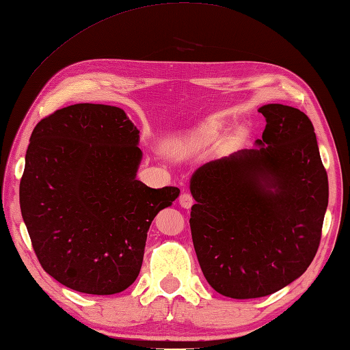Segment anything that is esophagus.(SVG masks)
Instances as JSON below:
<instances>
[{"label": "esophagus", "instance_id": "34e87169", "mask_svg": "<svg viewBox=\"0 0 350 350\" xmlns=\"http://www.w3.org/2000/svg\"><path fill=\"white\" fill-rule=\"evenodd\" d=\"M178 204H180L183 208H191V206L193 204V198L189 192H183L178 198Z\"/></svg>", "mask_w": 350, "mask_h": 350}]
</instances>
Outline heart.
Returning a JSON list of instances; mask_svg holds the SVG:
<instances>
[{
  "instance_id": "obj_1",
  "label": "heart",
  "mask_w": 350,
  "mask_h": 350,
  "mask_svg": "<svg viewBox=\"0 0 350 350\" xmlns=\"http://www.w3.org/2000/svg\"><path fill=\"white\" fill-rule=\"evenodd\" d=\"M217 134H219V126H215V125L204 126L195 134V140L198 143H207V142H212Z\"/></svg>"
}]
</instances>
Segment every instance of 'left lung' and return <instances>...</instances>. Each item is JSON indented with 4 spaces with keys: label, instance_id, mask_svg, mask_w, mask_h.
Listing matches in <instances>:
<instances>
[{
    "label": "left lung",
    "instance_id": "1",
    "mask_svg": "<svg viewBox=\"0 0 350 350\" xmlns=\"http://www.w3.org/2000/svg\"><path fill=\"white\" fill-rule=\"evenodd\" d=\"M258 148L210 161L191 178V232L208 285L230 298L270 295L301 275L318 252L328 176L312 120L267 104Z\"/></svg>",
    "mask_w": 350,
    "mask_h": 350
}]
</instances>
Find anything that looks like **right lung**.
I'll use <instances>...</instances> for the list:
<instances>
[{"instance_id":"add662e5","label":"right lung","mask_w":350,"mask_h":350,"mask_svg":"<svg viewBox=\"0 0 350 350\" xmlns=\"http://www.w3.org/2000/svg\"><path fill=\"white\" fill-rule=\"evenodd\" d=\"M138 133L122 109L85 103L31 134L21 212L43 270L64 286L92 295L131 286L153 217L180 193L137 180Z\"/></svg>"}]
</instances>
